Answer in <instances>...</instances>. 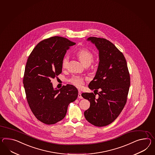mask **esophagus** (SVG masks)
<instances>
[{"label": "esophagus", "mask_w": 155, "mask_h": 155, "mask_svg": "<svg viewBox=\"0 0 155 155\" xmlns=\"http://www.w3.org/2000/svg\"><path fill=\"white\" fill-rule=\"evenodd\" d=\"M78 98H81V99L83 98L82 95H81V92L80 91H78Z\"/></svg>", "instance_id": "esophagus-1"}]
</instances>
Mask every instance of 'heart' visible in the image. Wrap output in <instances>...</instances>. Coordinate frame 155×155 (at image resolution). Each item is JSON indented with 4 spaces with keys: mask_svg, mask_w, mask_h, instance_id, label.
Masks as SVG:
<instances>
[{
    "mask_svg": "<svg viewBox=\"0 0 155 155\" xmlns=\"http://www.w3.org/2000/svg\"><path fill=\"white\" fill-rule=\"evenodd\" d=\"M77 55L79 58V60L84 65L87 64H90L94 59V55L91 51L87 49L86 48H83L79 50L77 52ZM69 61V57L68 55H65L61 61V66L62 68H65L67 67ZM85 79L81 76H72V77L69 79V82L73 85L76 87H82L84 83Z\"/></svg>",
    "mask_w": 155,
    "mask_h": 155,
    "instance_id": "b5f03b06",
    "label": "heart"
}]
</instances>
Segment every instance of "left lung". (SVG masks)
Masks as SVG:
<instances>
[{
  "label": "left lung",
  "instance_id": "obj_1",
  "mask_svg": "<svg viewBox=\"0 0 155 155\" xmlns=\"http://www.w3.org/2000/svg\"><path fill=\"white\" fill-rule=\"evenodd\" d=\"M99 51V64L96 76L88 85L94 94L82 93L90 102L84 117L91 124L105 127L115 120L127 101L130 74L124 55L112 42L104 38L90 37ZM100 92L97 93L98 90ZM98 94L96 97L95 95Z\"/></svg>",
  "mask_w": 155,
  "mask_h": 155
}]
</instances>
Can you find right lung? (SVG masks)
Returning <instances> with one entry per match:
<instances>
[{
  "mask_svg": "<svg viewBox=\"0 0 155 155\" xmlns=\"http://www.w3.org/2000/svg\"><path fill=\"white\" fill-rule=\"evenodd\" d=\"M76 43L53 36L40 42L27 61L23 83L32 113L46 124H54L65 117L69 104L76 100L78 90L71 84L54 90L51 79L62 71L61 61Z\"/></svg>",
  "mask_w": 155,
  "mask_h": 155,
  "instance_id": "right-lung-1",
  "label": "right lung"
}]
</instances>
